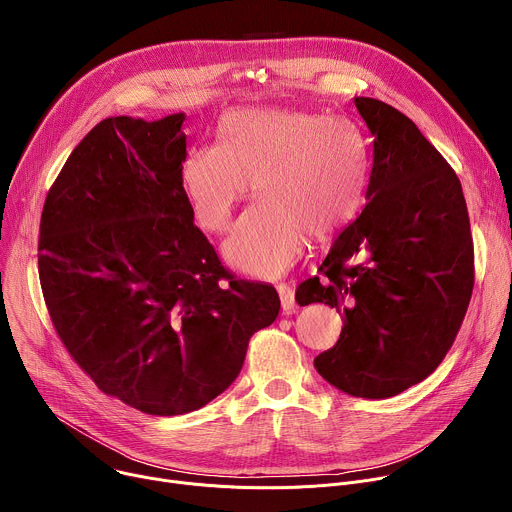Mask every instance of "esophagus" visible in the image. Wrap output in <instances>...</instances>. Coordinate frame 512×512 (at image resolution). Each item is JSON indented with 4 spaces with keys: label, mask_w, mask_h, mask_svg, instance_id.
<instances>
[{
    "label": "esophagus",
    "mask_w": 512,
    "mask_h": 512,
    "mask_svg": "<svg viewBox=\"0 0 512 512\" xmlns=\"http://www.w3.org/2000/svg\"><path fill=\"white\" fill-rule=\"evenodd\" d=\"M277 294L281 300V310L283 314H294L296 312V294H294V287L287 285V283H279L277 285Z\"/></svg>",
    "instance_id": "obj_1"
}]
</instances>
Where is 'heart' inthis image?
I'll return each instance as SVG.
<instances>
[{"instance_id": "1", "label": "heart", "mask_w": 512, "mask_h": 512, "mask_svg": "<svg viewBox=\"0 0 512 512\" xmlns=\"http://www.w3.org/2000/svg\"><path fill=\"white\" fill-rule=\"evenodd\" d=\"M223 141L200 143L182 164L198 223L223 233L251 182L261 196L225 241L227 261L277 277L300 257L306 235H334L358 214L369 180L367 143L346 119L291 109H237Z\"/></svg>"}]
</instances>
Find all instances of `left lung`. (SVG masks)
<instances>
[{
    "label": "left lung",
    "mask_w": 512,
    "mask_h": 512,
    "mask_svg": "<svg viewBox=\"0 0 512 512\" xmlns=\"http://www.w3.org/2000/svg\"><path fill=\"white\" fill-rule=\"evenodd\" d=\"M354 107L373 135L369 202L296 300L344 318L316 371L352 397L387 399L427 379L452 348L474 287V247L462 184L442 154L395 107L369 97Z\"/></svg>",
    "instance_id": "left-lung-1"
}]
</instances>
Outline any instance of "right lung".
Returning a JSON list of instances; mask_svg holds the SVG:
<instances>
[{
    "instance_id": "add662e5",
    "label": "right lung",
    "mask_w": 512,
    "mask_h": 512,
    "mask_svg": "<svg viewBox=\"0 0 512 512\" xmlns=\"http://www.w3.org/2000/svg\"><path fill=\"white\" fill-rule=\"evenodd\" d=\"M186 115L93 127L52 184L38 271L50 320L95 385L148 415H182L233 385L273 324V285L231 275L182 186Z\"/></svg>"
}]
</instances>
